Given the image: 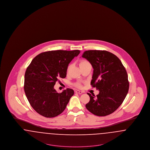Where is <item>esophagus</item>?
<instances>
[{"label": "esophagus", "instance_id": "1", "mask_svg": "<svg viewBox=\"0 0 150 150\" xmlns=\"http://www.w3.org/2000/svg\"><path fill=\"white\" fill-rule=\"evenodd\" d=\"M75 93H78V94H82V93H83V92H82V91H80L77 90V91H75Z\"/></svg>", "mask_w": 150, "mask_h": 150}]
</instances>
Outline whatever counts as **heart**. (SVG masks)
<instances>
[{
	"label": "heart",
	"instance_id": "b5f03b06",
	"mask_svg": "<svg viewBox=\"0 0 150 150\" xmlns=\"http://www.w3.org/2000/svg\"><path fill=\"white\" fill-rule=\"evenodd\" d=\"M90 64V63L85 59H82V60H80V62H79V66H80V68L82 67H84V66H86V65H89ZM71 67V65H69L68 67H67V70H66V72L68 73V72L69 71ZM75 86H77V87H81V84L80 83H77L75 84Z\"/></svg>",
	"mask_w": 150,
	"mask_h": 150
}]
</instances>
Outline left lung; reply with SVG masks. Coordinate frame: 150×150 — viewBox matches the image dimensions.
Wrapping results in <instances>:
<instances>
[{
	"label": "left lung",
	"instance_id": "obj_1",
	"mask_svg": "<svg viewBox=\"0 0 150 150\" xmlns=\"http://www.w3.org/2000/svg\"><path fill=\"white\" fill-rule=\"evenodd\" d=\"M82 57L93 68L91 84L98 89L99 94H88L87 110L93 114L105 116L113 113L121 105L128 92V74L120 59L106 50L85 51Z\"/></svg>",
	"mask_w": 150,
	"mask_h": 150
}]
</instances>
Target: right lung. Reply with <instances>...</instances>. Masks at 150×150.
Masks as SVG:
<instances>
[{
	"mask_svg": "<svg viewBox=\"0 0 150 150\" xmlns=\"http://www.w3.org/2000/svg\"><path fill=\"white\" fill-rule=\"evenodd\" d=\"M79 50H52L36 56L25 74L24 91L36 112L45 117H54L66 108L74 92L67 88L57 93L54 86L58 79L66 76L69 64Z\"/></svg>",
	"mask_w": 150,
	"mask_h": 150,
	"instance_id": "obj_1",
	"label": "right lung"
}]
</instances>
